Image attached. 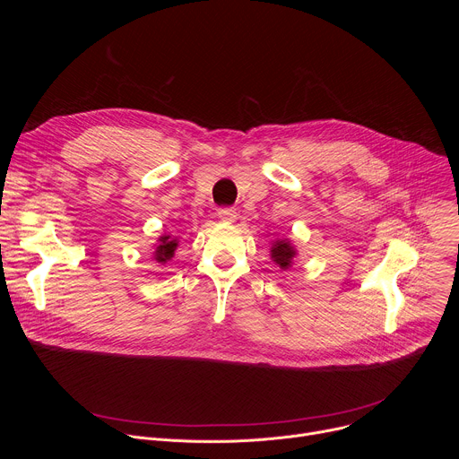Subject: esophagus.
<instances>
[{
    "label": "esophagus",
    "mask_w": 459,
    "mask_h": 459,
    "mask_svg": "<svg viewBox=\"0 0 459 459\" xmlns=\"http://www.w3.org/2000/svg\"><path fill=\"white\" fill-rule=\"evenodd\" d=\"M218 216H220V220L232 223V221H236L238 212H236V209H232V207H221V209H218Z\"/></svg>",
    "instance_id": "34e87169"
}]
</instances>
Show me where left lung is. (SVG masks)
<instances>
[{"mask_svg":"<svg viewBox=\"0 0 459 459\" xmlns=\"http://www.w3.org/2000/svg\"><path fill=\"white\" fill-rule=\"evenodd\" d=\"M271 254H273V259L276 261V264L281 267V269H289V265L292 264V257H294V248L290 247V243L289 241H276L274 245H273V250H271Z\"/></svg>","mask_w":459,"mask_h":459,"instance_id":"left-lung-1","label":"left lung"}]
</instances>
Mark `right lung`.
<instances>
[{"mask_svg": "<svg viewBox=\"0 0 459 459\" xmlns=\"http://www.w3.org/2000/svg\"><path fill=\"white\" fill-rule=\"evenodd\" d=\"M160 241H161V243L156 247L154 259L158 261V264H165L167 259L172 257V254H174V250H176V247H178V241L172 239L170 236H163Z\"/></svg>", "mask_w": 459, "mask_h": 459, "instance_id": "add662e5", "label": "right lung"}]
</instances>
